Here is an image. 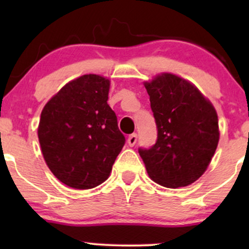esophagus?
I'll return each mask as SVG.
<instances>
[{"mask_svg":"<svg viewBox=\"0 0 249 249\" xmlns=\"http://www.w3.org/2000/svg\"><path fill=\"white\" fill-rule=\"evenodd\" d=\"M137 138H138V137H137L136 133H133V134H131V136H128L127 144L130 145V146H134V145H136V142H137Z\"/></svg>","mask_w":249,"mask_h":249,"instance_id":"1","label":"esophagus"}]
</instances>
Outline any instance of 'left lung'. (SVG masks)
<instances>
[{"instance_id": "1", "label": "left lung", "mask_w": 249, "mask_h": 249, "mask_svg": "<svg viewBox=\"0 0 249 249\" xmlns=\"http://www.w3.org/2000/svg\"><path fill=\"white\" fill-rule=\"evenodd\" d=\"M158 137L139 148L150 178L161 186L191 185L204 174L219 142L215 108L192 83L161 73L145 83Z\"/></svg>"}]
</instances>
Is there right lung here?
Returning <instances> with one entry per match:
<instances>
[{"mask_svg":"<svg viewBox=\"0 0 249 249\" xmlns=\"http://www.w3.org/2000/svg\"><path fill=\"white\" fill-rule=\"evenodd\" d=\"M110 81L84 75L65 84L41 113L38 139L48 167L76 190L93 188L110 176L125 144L107 104Z\"/></svg>","mask_w":249,"mask_h":249,"instance_id":"obj_1","label":"right lung"}]
</instances>
